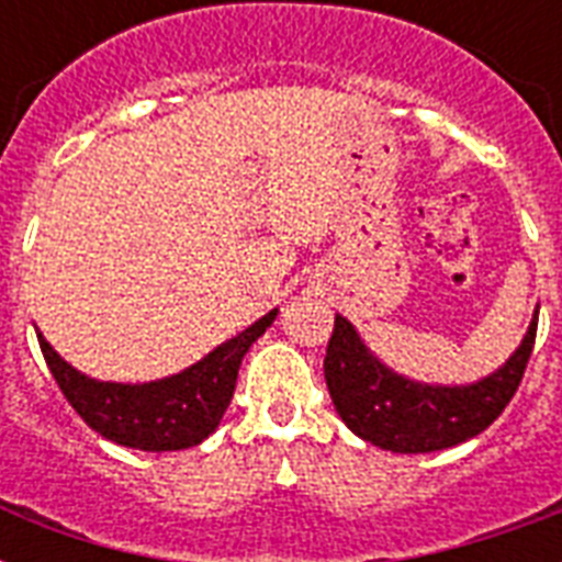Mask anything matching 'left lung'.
<instances>
[{"label": "left lung", "instance_id": "8db88e82", "mask_svg": "<svg viewBox=\"0 0 562 562\" xmlns=\"http://www.w3.org/2000/svg\"><path fill=\"white\" fill-rule=\"evenodd\" d=\"M537 315L505 368L458 387L419 384L393 373L364 347L350 321L335 315L324 359L335 411L361 440L387 452H437L463 443L481 435L514 400L537 341Z\"/></svg>", "mask_w": 562, "mask_h": 562}]
</instances>
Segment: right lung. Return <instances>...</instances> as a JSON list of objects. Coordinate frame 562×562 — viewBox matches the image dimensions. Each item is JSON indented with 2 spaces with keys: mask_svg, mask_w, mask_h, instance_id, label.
<instances>
[{
  "mask_svg": "<svg viewBox=\"0 0 562 562\" xmlns=\"http://www.w3.org/2000/svg\"><path fill=\"white\" fill-rule=\"evenodd\" d=\"M273 317L277 308L183 373L145 384L95 382L66 364L43 335L37 341L57 387L92 431L127 449L175 452L198 446L218 428L236 391L238 364Z\"/></svg>",
  "mask_w": 562,
  "mask_h": 562,
  "instance_id": "obj_1",
  "label": "right lung"
}]
</instances>
